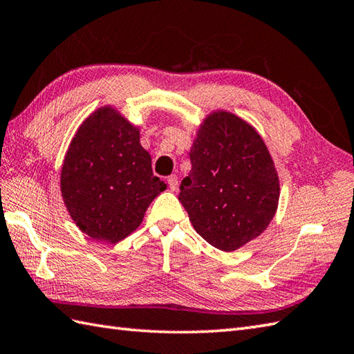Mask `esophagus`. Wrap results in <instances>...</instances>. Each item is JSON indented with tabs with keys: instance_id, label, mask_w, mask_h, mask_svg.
Wrapping results in <instances>:
<instances>
[{
	"instance_id": "obj_1",
	"label": "esophagus",
	"mask_w": 354,
	"mask_h": 354,
	"mask_svg": "<svg viewBox=\"0 0 354 354\" xmlns=\"http://www.w3.org/2000/svg\"><path fill=\"white\" fill-rule=\"evenodd\" d=\"M167 183H169V188L170 190H176L178 188V176L176 175H170L169 178H167Z\"/></svg>"
}]
</instances>
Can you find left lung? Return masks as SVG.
<instances>
[{
	"mask_svg": "<svg viewBox=\"0 0 354 354\" xmlns=\"http://www.w3.org/2000/svg\"><path fill=\"white\" fill-rule=\"evenodd\" d=\"M179 202L214 248L232 252L266 231L276 214L279 178L264 140L232 113L205 119L190 151Z\"/></svg>",
	"mask_w": 354,
	"mask_h": 354,
	"instance_id": "obj_1",
	"label": "left lung"
}]
</instances>
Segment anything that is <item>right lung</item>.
Returning <instances> with one entry per match:
<instances>
[{"mask_svg":"<svg viewBox=\"0 0 354 354\" xmlns=\"http://www.w3.org/2000/svg\"><path fill=\"white\" fill-rule=\"evenodd\" d=\"M138 129L111 106L77 131L62 169V196L72 220L93 240L118 243L142 223L167 185L153 176Z\"/></svg>","mask_w":354,"mask_h":354,"instance_id":"1","label":"right lung"}]
</instances>
